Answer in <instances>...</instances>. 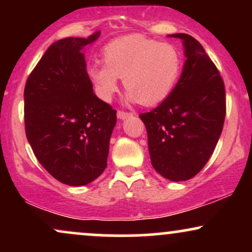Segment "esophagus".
<instances>
[{"label": "esophagus", "instance_id": "obj_1", "mask_svg": "<svg viewBox=\"0 0 252 252\" xmlns=\"http://www.w3.org/2000/svg\"><path fill=\"white\" fill-rule=\"evenodd\" d=\"M130 116H132L131 112H126V111H118L117 112V117L120 118V120H126V118H128Z\"/></svg>", "mask_w": 252, "mask_h": 252}]
</instances>
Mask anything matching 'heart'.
<instances>
[{
    "instance_id": "heart-1",
    "label": "heart",
    "mask_w": 252,
    "mask_h": 252,
    "mask_svg": "<svg viewBox=\"0 0 252 252\" xmlns=\"http://www.w3.org/2000/svg\"><path fill=\"white\" fill-rule=\"evenodd\" d=\"M103 54L104 63L90 65L88 74L104 102L112 99L123 78L128 102L156 105L169 96L181 73L182 58L174 45L136 34L109 42Z\"/></svg>"
}]
</instances>
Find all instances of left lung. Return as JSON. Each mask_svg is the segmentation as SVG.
<instances>
[{"label": "left lung", "mask_w": 252, "mask_h": 252, "mask_svg": "<svg viewBox=\"0 0 252 252\" xmlns=\"http://www.w3.org/2000/svg\"><path fill=\"white\" fill-rule=\"evenodd\" d=\"M182 40L186 62L178 84L158 108L141 114L154 169L170 181H185L204 168L224 126L226 105L222 79L200 42Z\"/></svg>", "instance_id": "obj_1"}]
</instances>
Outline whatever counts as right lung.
Returning <instances> with one entry per match:
<instances>
[{
    "mask_svg": "<svg viewBox=\"0 0 252 252\" xmlns=\"http://www.w3.org/2000/svg\"><path fill=\"white\" fill-rule=\"evenodd\" d=\"M52 43L25 86V126L37 161L58 181L84 186L106 168L116 110L94 94L84 48L99 37Z\"/></svg>",
    "mask_w": 252,
    "mask_h": 252,
    "instance_id": "1",
    "label": "right lung"
}]
</instances>
